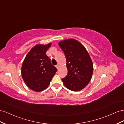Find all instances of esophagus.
Wrapping results in <instances>:
<instances>
[{
  "mask_svg": "<svg viewBox=\"0 0 124 124\" xmlns=\"http://www.w3.org/2000/svg\"><path fill=\"white\" fill-rule=\"evenodd\" d=\"M56 69H57L58 70H59V65L58 64L56 65Z\"/></svg>",
  "mask_w": 124,
  "mask_h": 124,
  "instance_id": "34e87169",
  "label": "esophagus"
}]
</instances>
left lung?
I'll use <instances>...</instances> for the list:
<instances>
[{
    "mask_svg": "<svg viewBox=\"0 0 124 124\" xmlns=\"http://www.w3.org/2000/svg\"><path fill=\"white\" fill-rule=\"evenodd\" d=\"M60 47L64 53L68 72L62 79L68 89L77 91L90 82L93 73V64L86 48L79 41L69 39L60 41Z\"/></svg>",
    "mask_w": 124,
    "mask_h": 124,
    "instance_id": "8db88e82",
    "label": "left lung"
}]
</instances>
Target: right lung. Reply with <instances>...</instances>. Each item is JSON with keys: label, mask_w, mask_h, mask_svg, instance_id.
Instances as JSON below:
<instances>
[{"label": "right lung", "mask_w": 124, "mask_h": 124, "mask_svg": "<svg viewBox=\"0 0 124 124\" xmlns=\"http://www.w3.org/2000/svg\"><path fill=\"white\" fill-rule=\"evenodd\" d=\"M51 43L37 45L28 53L23 62L21 73L24 83L31 89L39 92L46 89L57 69L46 52Z\"/></svg>", "instance_id": "add662e5"}]
</instances>
